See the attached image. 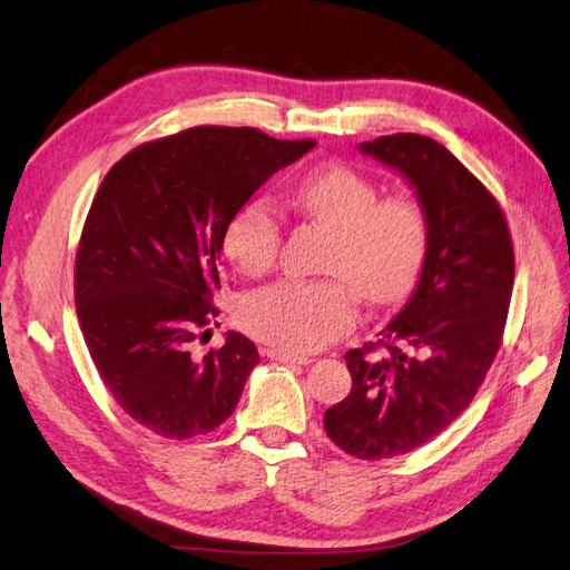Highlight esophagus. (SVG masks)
I'll list each match as a JSON object with an SVG mask.
<instances>
[{"label": "esophagus", "instance_id": "34e87169", "mask_svg": "<svg viewBox=\"0 0 570 570\" xmlns=\"http://www.w3.org/2000/svg\"><path fill=\"white\" fill-rule=\"evenodd\" d=\"M267 357L274 362H286V364H309L312 362L305 355H293V353L279 351V347H272V351H267Z\"/></svg>", "mask_w": 570, "mask_h": 570}]
</instances>
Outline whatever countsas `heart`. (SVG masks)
Returning a JSON list of instances; mask_svg holds the SVG:
<instances>
[{
	"label": "heart",
	"instance_id": "heart-1",
	"mask_svg": "<svg viewBox=\"0 0 570 570\" xmlns=\"http://www.w3.org/2000/svg\"><path fill=\"white\" fill-rule=\"evenodd\" d=\"M379 195L374 179L341 163L322 165L293 185V206L334 236L324 269L338 277L286 279L248 293L236 309L248 334L279 351L312 353L353 326L357 291L374 305L407 296L429 250L426 213L412 194ZM279 246V215L265 198L248 200L225 227V258L246 277L269 272Z\"/></svg>",
	"mask_w": 570,
	"mask_h": 570
}]
</instances>
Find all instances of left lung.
I'll return each mask as SVG.
<instances>
[{
  "instance_id": "obj_1",
  "label": "left lung",
  "mask_w": 570,
  "mask_h": 570,
  "mask_svg": "<svg viewBox=\"0 0 570 570\" xmlns=\"http://www.w3.org/2000/svg\"><path fill=\"white\" fill-rule=\"evenodd\" d=\"M360 151L397 170L429 223L416 288L379 332L345 353L353 389L324 412L334 443L391 459L429 443L462 414L500 351L513 286V246L492 194L431 137L400 132ZM385 346L386 355L371 353Z\"/></svg>"
}]
</instances>
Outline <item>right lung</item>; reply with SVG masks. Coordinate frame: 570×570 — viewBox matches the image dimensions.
Masks as SVG:
<instances>
[{
  "label": "right lung",
  "mask_w": 570,
  "mask_h": 570,
  "mask_svg": "<svg viewBox=\"0 0 570 570\" xmlns=\"http://www.w3.org/2000/svg\"><path fill=\"white\" fill-rule=\"evenodd\" d=\"M315 141L200 125L122 156L91 200L76 258V309L118 405L163 438L217 429L236 410L255 345L191 355L217 317V261L232 215Z\"/></svg>",
  "instance_id": "add662e5"
}]
</instances>
